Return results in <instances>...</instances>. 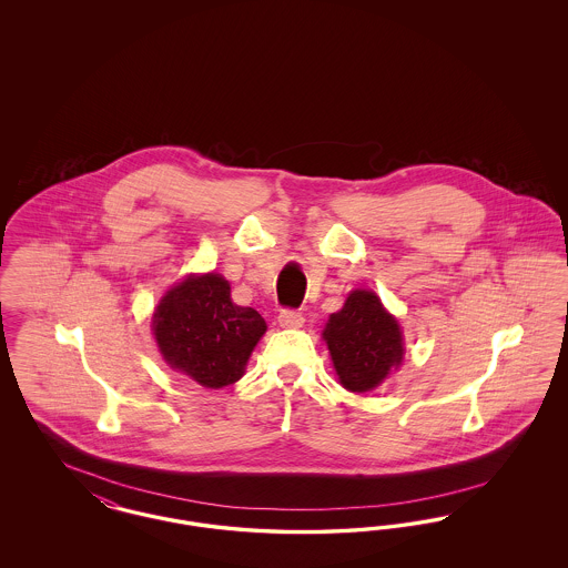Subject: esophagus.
Segmentation results:
<instances>
[{
  "mask_svg": "<svg viewBox=\"0 0 568 568\" xmlns=\"http://www.w3.org/2000/svg\"><path fill=\"white\" fill-rule=\"evenodd\" d=\"M278 324L283 325V327H302L304 325V315L297 313V311H292V308H285V311L278 313Z\"/></svg>",
  "mask_w": 568,
  "mask_h": 568,
  "instance_id": "34e87169",
  "label": "esophagus"
}]
</instances>
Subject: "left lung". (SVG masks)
<instances>
[{"label": "left lung", "instance_id": "8db88e82", "mask_svg": "<svg viewBox=\"0 0 568 568\" xmlns=\"http://www.w3.org/2000/svg\"><path fill=\"white\" fill-rule=\"evenodd\" d=\"M338 381L349 392H371L403 364L405 343L396 317L375 292L355 290L324 329Z\"/></svg>", "mask_w": 568, "mask_h": 568}]
</instances>
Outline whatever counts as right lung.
Masks as SVG:
<instances>
[{"instance_id":"obj_1","label":"right lung","mask_w":568,"mask_h":568,"mask_svg":"<svg viewBox=\"0 0 568 568\" xmlns=\"http://www.w3.org/2000/svg\"><path fill=\"white\" fill-rule=\"evenodd\" d=\"M264 332V317L234 304L230 283L215 272L187 276L153 313V334L170 368L211 389L243 377Z\"/></svg>"}]
</instances>
